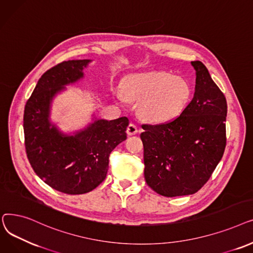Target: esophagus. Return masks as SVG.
I'll return each mask as SVG.
<instances>
[{
	"label": "esophagus",
	"mask_w": 253,
	"mask_h": 253,
	"mask_svg": "<svg viewBox=\"0 0 253 253\" xmlns=\"http://www.w3.org/2000/svg\"><path fill=\"white\" fill-rule=\"evenodd\" d=\"M138 131H139V129H138L137 126L134 125V124H129V125L127 126V127H126V133H127L128 136L136 135V134L138 133Z\"/></svg>",
	"instance_id": "34e87169"
}]
</instances>
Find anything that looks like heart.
Masks as SVG:
<instances>
[{
	"instance_id": "1",
	"label": "heart",
	"mask_w": 253,
	"mask_h": 253,
	"mask_svg": "<svg viewBox=\"0 0 253 253\" xmlns=\"http://www.w3.org/2000/svg\"><path fill=\"white\" fill-rule=\"evenodd\" d=\"M124 91L130 101L140 102V114L154 124L176 119L185 110L191 97V88L185 79L164 71L129 75L125 80Z\"/></svg>"
}]
</instances>
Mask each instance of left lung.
Wrapping results in <instances>:
<instances>
[{
	"instance_id": "left-lung-1",
	"label": "left lung",
	"mask_w": 253,
	"mask_h": 253,
	"mask_svg": "<svg viewBox=\"0 0 253 253\" xmlns=\"http://www.w3.org/2000/svg\"><path fill=\"white\" fill-rule=\"evenodd\" d=\"M196 70L194 98L176 119L143 125L144 177L155 192L172 198L196 194L220 162L225 144L224 94L202 62Z\"/></svg>"
}]
</instances>
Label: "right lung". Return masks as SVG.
<instances>
[{
    "instance_id": "add662e5",
    "label": "right lung",
    "mask_w": 253,
    "mask_h": 253,
    "mask_svg": "<svg viewBox=\"0 0 253 253\" xmlns=\"http://www.w3.org/2000/svg\"><path fill=\"white\" fill-rule=\"evenodd\" d=\"M90 59L56 65L39 79L25 107L23 130L29 162L43 181L68 195H82L100 185L109 168L111 151L126 139L127 117L99 119L73 134H65L50 122L56 94L83 78Z\"/></svg>"
}]
</instances>
